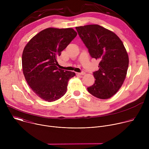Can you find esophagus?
Returning a JSON list of instances; mask_svg holds the SVG:
<instances>
[{"label": "esophagus", "mask_w": 149, "mask_h": 149, "mask_svg": "<svg viewBox=\"0 0 149 149\" xmlns=\"http://www.w3.org/2000/svg\"><path fill=\"white\" fill-rule=\"evenodd\" d=\"M79 75H85L86 74V72H84V71H82L81 72H79V73H78Z\"/></svg>", "instance_id": "1"}]
</instances>
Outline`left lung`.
<instances>
[{"label": "left lung", "mask_w": 149, "mask_h": 149, "mask_svg": "<svg viewBox=\"0 0 149 149\" xmlns=\"http://www.w3.org/2000/svg\"><path fill=\"white\" fill-rule=\"evenodd\" d=\"M91 56L100 59L99 70L93 72L95 82L87 88L93 96L108 99L120 88L129 67V56L123 43L112 31L98 25L76 27Z\"/></svg>", "instance_id": "left-lung-1"}]
</instances>
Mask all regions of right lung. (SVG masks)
Returning <instances> with one entry per match:
<instances>
[{
  "label": "right lung",
  "mask_w": 149,
  "mask_h": 149,
  "mask_svg": "<svg viewBox=\"0 0 149 149\" xmlns=\"http://www.w3.org/2000/svg\"><path fill=\"white\" fill-rule=\"evenodd\" d=\"M72 28H49L33 36L24 48L22 63L25 79L32 91L48 102L64 95L75 72L57 67V57L76 37Z\"/></svg>",
  "instance_id": "add662e5"
}]
</instances>
